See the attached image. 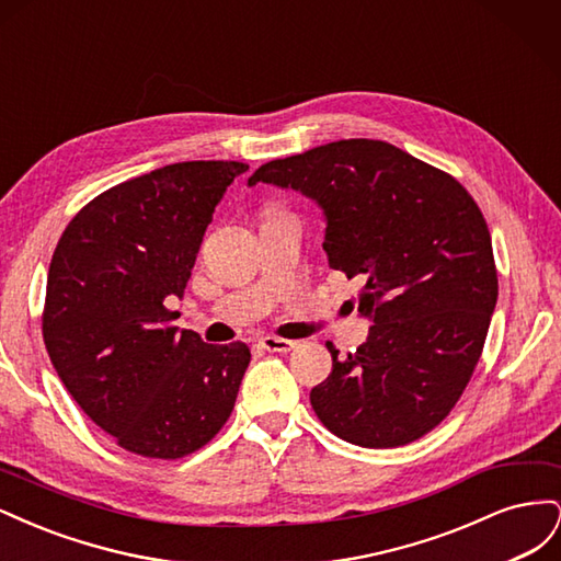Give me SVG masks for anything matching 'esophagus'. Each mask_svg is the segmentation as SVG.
I'll list each match as a JSON object with an SVG mask.
<instances>
[{
	"instance_id": "1",
	"label": "esophagus",
	"mask_w": 561,
	"mask_h": 561,
	"mask_svg": "<svg viewBox=\"0 0 561 561\" xmlns=\"http://www.w3.org/2000/svg\"><path fill=\"white\" fill-rule=\"evenodd\" d=\"M260 346L268 353H290L299 346V342H290V339H278V336H262Z\"/></svg>"
}]
</instances>
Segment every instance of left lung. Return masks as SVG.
Here are the masks:
<instances>
[{
	"label": "left lung",
	"instance_id": "obj_1",
	"mask_svg": "<svg viewBox=\"0 0 561 561\" xmlns=\"http://www.w3.org/2000/svg\"><path fill=\"white\" fill-rule=\"evenodd\" d=\"M257 182L311 198L330 268L358 276L371 322L311 388L318 419L351 445L398 447L443 421L480 360L499 299L491 236L451 175L381 140H339L268 161Z\"/></svg>",
	"mask_w": 561,
	"mask_h": 561
}]
</instances>
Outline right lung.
Masks as SVG:
<instances>
[{"mask_svg":"<svg viewBox=\"0 0 561 561\" xmlns=\"http://www.w3.org/2000/svg\"><path fill=\"white\" fill-rule=\"evenodd\" d=\"M239 161H184L112 186L62 231L48 266L44 344L60 381L124 449L180 458L225 426L250 363L173 325Z\"/></svg>","mask_w":561,"mask_h":561,"instance_id":"add662e5","label":"right lung"}]
</instances>
